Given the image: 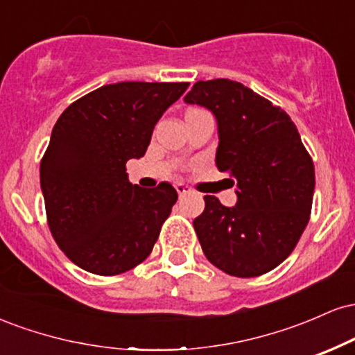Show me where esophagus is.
Masks as SVG:
<instances>
[{"mask_svg":"<svg viewBox=\"0 0 355 355\" xmlns=\"http://www.w3.org/2000/svg\"><path fill=\"white\" fill-rule=\"evenodd\" d=\"M175 190L178 191V195H180V197H183V195L190 193V191H191L190 187H187L185 183H175Z\"/></svg>","mask_w":355,"mask_h":355,"instance_id":"34e87169","label":"esophagus"}]
</instances>
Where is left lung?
<instances>
[{
    "label": "left lung",
    "mask_w": 355,
    "mask_h": 355,
    "mask_svg": "<svg viewBox=\"0 0 355 355\" xmlns=\"http://www.w3.org/2000/svg\"><path fill=\"white\" fill-rule=\"evenodd\" d=\"M183 101L217 120L215 164L237 203L205 195L193 220L207 259L234 277H257L292 254L311 217L315 172L291 116L239 81H197Z\"/></svg>",
    "instance_id": "obj_1"
}]
</instances>
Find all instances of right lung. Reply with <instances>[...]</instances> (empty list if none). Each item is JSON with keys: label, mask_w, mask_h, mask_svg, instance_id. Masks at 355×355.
<instances>
[{"label": "right lung", "mask_w": 355, "mask_h": 355, "mask_svg": "<svg viewBox=\"0 0 355 355\" xmlns=\"http://www.w3.org/2000/svg\"><path fill=\"white\" fill-rule=\"evenodd\" d=\"M189 85H105L60 115L40 183L53 239L75 266L116 275L150 255L178 195L166 182L132 185L125 165L144 157L157 121Z\"/></svg>", "instance_id": "right-lung-1"}]
</instances>
